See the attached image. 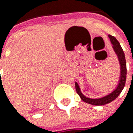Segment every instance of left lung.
<instances>
[{"label": "left lung", "instance_id": "8db88e82", "mask_svg": "<svg viewBox=\"0 0 133 133\" xmlns=\"http://www.w3.org/2000/svg\"><path fill=\"white\" fill-rule=\"evenodd\" d=\"M109 37L111 40V42L113 44V48L115 50V52L117 53V56H118L119 60L120 63V66H121V76H120V80H119V83L117 88L115 89V91L110 94L106 96L103 98L97 99H93L87 98L86 96L83 95L81 91H80V88L78 83H76V91L78 93V94L80 96L81 99H82L83 101L86 103L90 104H93V105H104L108 103H110L112 101H114L117 96H118L120 93L122 92V89H124V86L125 85V81H126V77H127V67H126V60H125V53L124 51L122 50V48L119 44L117 39L112 35H109Z\"/></svg>", "mask_w": 133, "mask_h": 133}]
</instances>
